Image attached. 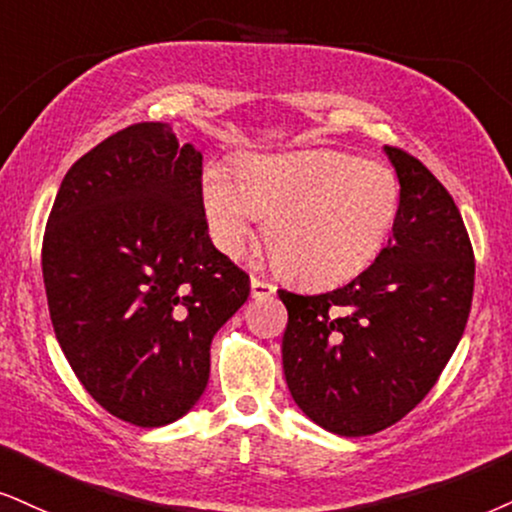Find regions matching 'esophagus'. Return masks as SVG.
Wrapping results in <instances>:
<instances>
[{
  "instance_id": "34e87169",
  "label": "esophagus",
  "mask_w": 512,
  "mask_h": 512,
  "mask_svg": "<svg viewBox=\"0 0 512 512\" xmlns=\"http://www.w3.org/2000/svg\"><path fill=\"white\" fill-rule=\"evenodd\" d=\"M275 289L277 287L273 285V282L251 275V296H254V299H268V296L275 294Z\"/></svg>"
}]
</instances>
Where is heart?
Returning <instances> with one entry per match:
<instances>
[{"label":"heart","instance_id":"1","mask_svg":"<svg viewBox=\"0 0 512 512\" xmlns=\"http://www.w3.org/2000/svg\"><path fill=\"white\" fill-rule=\"evenodd\" d=\"M204 168L199 197L213 244L239 258L268 218V246L282 273L313 285L349 280L368 268L399 216V180L377 161L344 151L246 154Z\"/></svg>","mask_w":512,"mask_h":512}]
</instances>
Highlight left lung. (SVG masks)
<instances>
[{
	"label": "left lung",
	"instance_id": "8db88e82",
	"mask_svg": "<svg viewBox=\"0 0 512 512\" xmlns=\"http://www.w3.org/2000/svg\"><path fill=\"white\" fill-rule=\"evenodd\" d=\"M401 185L389 244L349 285L280 289L287 387L315 425L339 437L387 430L437 384L463 337L475 254L446 187L399 147H384Z\"/></svg>",
	"mask_w": 512,
	"mask_h": 512
}]
</instances>
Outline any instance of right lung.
Instances as JSON below:
<instances>
[{"mask_svg": "<svg viewBox=\"0 0 512 512\" xmlns=\"http://www.w3.org/2000/svg\"><path fill=\"white\" fill-rule=\"evenodd\" d=\"M201 151L135 123L71 166L42 242L49 315L75 377L137 427L182 418L204 394L211 339L249 296L213 246Z\"/></svg>", "mask_w": 512, "mask_h": 512, "instance_id": "right-lung-1", "label": "right lung"}]
</instances>
